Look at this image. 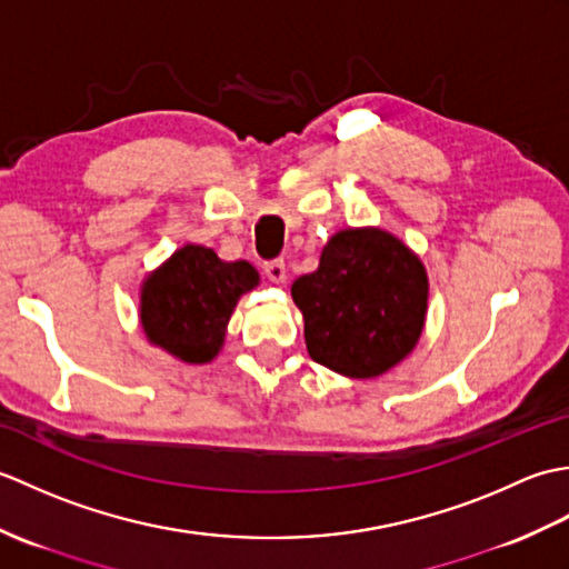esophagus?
Returning a JSON list of instances; mask_svg holds the SVG:
<instances>
[{"label":"esophagus","instance_id":"esophagus-1","mask_svg":"<svg viewBox=\"0 0 569 569\" xmlns=\"http://www.w3.org/2000/svg\"><path fill=\"white\" fill-rule=\"evenodd\" d=\"M263 273L271 278L273 283H286L288 278V269H286V261L283 259H271L263 263Z\"/></svg>","mask_w":569,"mask_h":569}]
</instances>
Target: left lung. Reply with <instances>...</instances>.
<instances>
[{
    "label": "left lung",
    "mask_w": 569,
    "mask_h": 569,
    "mask_svg": "<svg viewBox=\"0 0 569 569\" xmlns=\"http://www.w3.org/2000/svg\"><path fill=\"white\" fill-rule=\"evenodd\" d=\"M318 365L371 379L416 347L428 308L420 259L381 229H345L322 249L318 271L291 288Z\"/></svg>",
    "instance_id": "left-lung-1"
}]
</instances>
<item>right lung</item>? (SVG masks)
Listing matches in <instances>:
<instances>
[{"mask_svg": "<svg viewBox=\"0 0 569 569\" xmlns=\"http://www.w3.org/2000/svg\"><path fill=\"white\" fill-rule=\"evenodd\" d=\"M257 283L251 263H227L212 249L188 244L143 283V332L188 365H204L220 352L239 296Z\"/></svg>", "mask_w": 569, "mask_h": 569, "instance_id": "add662e5", "label": "right lung"}]
</instances>
